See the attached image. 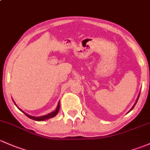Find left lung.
Returning a JSON list of instances; mask_svg holds the SVG:
<instances>
[{"instance_id": "obj_1", "label": "left lung", "mask_w": 150, "mask_h": 150, "mask_svg": "<svg viewBox=\"0 0 150 150\" xmlns=\"http://www.w3.org/2000/svg\"><path fill=\"white\" fill-rule=\"evenodd\" d=\"M139 98V96H138V98H137V100L136 103H135V104H134V106H133V107H132V109H133V108H134V105H136V103H137V100H138ZM132 109H131V110H132Z\"/></svg>"}]
</instances>
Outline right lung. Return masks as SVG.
Segmentation results:
<instances>
[{
  "label": "right lung",
  "mask_w": 150,
  "mask_h": 150,
  "mask_svg": "<svg viewBox=\"0 0 150 150\" xmlns=\"http://www.w3.org/2000/svg\"><path fill=\"white\" fill-rule=\"evenodd\" d=\"M20 109V108H19ZM59 103H58V105H57V107L56 110L55 111H53V112L49 113V114L47 115H45V116H39V117H34V116H29V115H28L27 113H24L23 111V113H25V115H26L27 117H29V119H33V120H35V121H45L47 120V119H50V118H52V117H54L55 116H56L57 114L58 111H59Z\"/></svg>",
  "instance_id": "add662e5"
}]
</instances>
